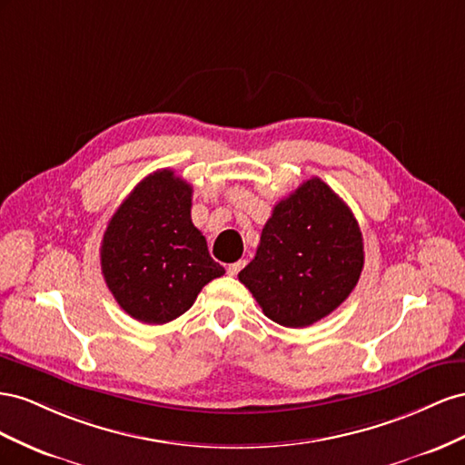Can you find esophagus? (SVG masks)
Returning a JSON list of instances; mask_svg holds the SVG:
<instances>
[{
    "mask_svg": "<svg viewBox=\"0 0 465 465\" xmlns=\"http://www.w3.org/2000/svg\"><path fill=\"white\" fill-rule=\"evenodd\" d=\"M243 267H245V261H235L228 267V272H230V276H237V272H240Z\"/></svg>",
    "mask_w": 465,
    "mask_h": 465,
    "instance_id": "1",
    "label": "esophagus"
}]
</instances>
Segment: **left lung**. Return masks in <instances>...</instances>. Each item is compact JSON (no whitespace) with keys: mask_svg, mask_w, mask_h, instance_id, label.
<instances>
[{"mask_svg":"<svg viewBox=\"0 0 465 465\" xmlns=\"http://www.w3.org/2000/svg\"><path fill=\"white\" fill-rule=\"evenodd\" d=\"M362 267V232L354 214L313 177L274 206L255 259L237 276L269 320L298 329L337 310Z\"/></svg>","mask_w":465,"mask_h":465,"instance_id":"1","label":"left lung"}]
</instances>
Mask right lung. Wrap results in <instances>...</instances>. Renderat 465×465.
<instances>
[{
	"mask_svg": "<svg viewBox=\"0 0 465 465\" xmlns=\"http://www.w3.org/2000/svg\"><path fill=\"white\" fill-rule=\"evenodd\" d=\"M193 187L162 169L136 184L101 242V271L130 317L150 325L177 320L225 271L191 220Z\"/></svg>",
	"mask_w": 465,
	"mask_h": 465,
	"instance_id": "right-lung-1",
	"label": "right lung"
}]
</instances>
